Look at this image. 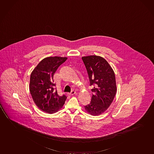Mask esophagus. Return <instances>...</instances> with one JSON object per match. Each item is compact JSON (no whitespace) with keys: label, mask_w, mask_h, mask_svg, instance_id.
I'll return each instance as SVG.
<instances>
[{"label":"esophagus","mask_w":154,"mask_h":154,"mask_svg":"<svg viewBox=\"0 0 154 154\" xmlns=\"http://www.w3.org/2000/svg\"><path fill=\"white\" fill-rule=\"evenodd\" d=\"M75 94H76V92L75 90L72 91V92H71L68 93V94L69 95H73Z\"/></svg>","instance_id":"1"}]
</instances>
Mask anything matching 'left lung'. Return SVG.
<instances>
[{
  "label": "left lung",
  "mask_w": 154,
  "mask_h": 154,
  "mask_svg": "<svg viewBox=\"0 0 154 154\" xmlns=\"http://www.w3.org/2000/svg\"><path fill=\"white\" fill-rule=\"evenodd\" d=\"M88 71L90 85L94 93L90 104L84 106L85 111L92 116H98L108 109L117 91L115 72L103 57L90 55L82 57Z\"/></svg>",
  "instance_id": "left-lung-1"
}]
</instances>
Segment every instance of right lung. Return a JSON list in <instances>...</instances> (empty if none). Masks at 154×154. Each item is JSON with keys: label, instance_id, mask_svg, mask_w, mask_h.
I'll list each match as a JSON object with an SVG mask.
<instances>
[{"label": "right lung", "instance_id": "1", "mask_svg": "<svg viewBox=\"0 0 154 154\" xmlns=\"http://www.w3.org/2000/svg\"><path fill=\"white\" fill-rule=\"evenodd\" d=\"M66 57H45L32 71L29 91L35 105L48 114H54L61 109L66 96H60L54 89L53 76L57 68L66 61Z\"/></svg>", "mask_w": 154, "mask_h": 154}]
</instances>
